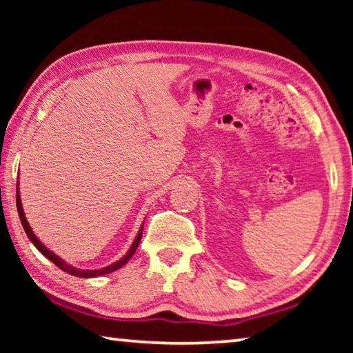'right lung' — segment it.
I'll return each mask as SVG.
<instances>
[{"label": "right lung", "instance_id": "right-lung-1", "mask_svg": "<svg viewBox=\"0 0 353 353\" xmlns=\"http://www.w3.org/2000/svg\"><path fill=\"white\" fill-rule=\"evenodd\" d=\"M17 210H19V216H20V221H21L23 229H25L28 238H29V240L32 241L34 246L37 248V249L40 250V252L46 256V259H50L52 263H54V265H56L57 268H61L62 271L71 274V276L82 277V279L104 276V274H110V272H113V271L119 270V268H121L123 265H126V263L130 260V256H132V255L135 254L137 248H139L140 240H141V234H143V225H141V229L139 230V235H137V238H135L134 243H132V246H130V249L128 250V254L124 255L121 260H118V261L113 263V265H110V266H105V268H101V270H76V268L70 266L68 263H65L62 259H59V256H57L56 254H52L50 249H46V248L43 246V244L40 243L39 238L34 235V232L31 230V227H29L28 221H26V218H25V213H23V207H21V201H20V194H19V193H17Z\"/></svg>", "mask_w": 353, "mask_h": 353}]
</instances>
